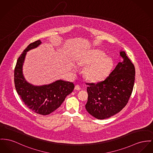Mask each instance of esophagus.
Segmentation results:
<instances>
[{"instance_id":"34e87169","label":"esophagus","mask_w":153,"mask_h":153,"mask_svg":"<svg viewBox=\"0 0 153 153\" xmlns=\"http://www.w3.org/2000/svg\"><path fill=\"white\" fill-rule=\"evenodd\" d=\"M75 90L79 91V90H81V87L78 85H76L75 86Z\"/></svg>"}]
</instances>
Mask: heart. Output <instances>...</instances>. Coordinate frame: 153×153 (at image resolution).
I'll return each mask as SVG.
<instances>
[{
  "mask_svg": "<svg viewBox=\"0 0 153 153\" xmlns=\"http://www.w3.org/2000/svg\"><path fill=\"white\" fill-rule=\"evenodd\" d=\"M82 64L88 66L85 71L86 78L92 81H99L107 77L112 70L113 61L100 50H95L82 60Z\"/></svg>",
  "mask_w": 153,
  "mask_h": 153,
  "instance_id": "obj_1",
  "label": "heart"
}]
</instances>
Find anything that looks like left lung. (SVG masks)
Here are the masks:
<instances>
[{
  "instance_id": "obj_1",
  "label": "left lung",
  "mask_w": 153,
  "mask_h": 153,
  "mask_svg": "<svg viewBox=\"0 0 153 153\" xmlns=\"http://www.w3.org/2000/svg\"><path fill=\"white\" fill-rule=\"evenodd\" d=\"M123 61L104 81L86 83L88 85L87 111L94 118L104 120L120 112L131 96L135 79V68L125 52L121 51Z\"/></svg>"
}]
</instances>
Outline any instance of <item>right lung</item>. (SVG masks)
I'll list each match as a JSON object with an SVG mask.
<instances>
[{"mask_svg":"<svg viewBox=\"0 0 153 153\" xmlns=\"http://www.w3.org/2000/svg\"><path fill=\"white\" fill-rule=\"evenodd\" d=\"M40 40L30 43L19 57L14 70V85L16 91L25 105L33 112L46 115L57 109L66 96L74 89L72 82L56 81L49 85L34 86L25 81L22 65L27 52L38 47Z\"/></svg>","mask_w":153,"mask_h":153,"instance_id":"add662e5","label":"right lung"}]
</instances>
